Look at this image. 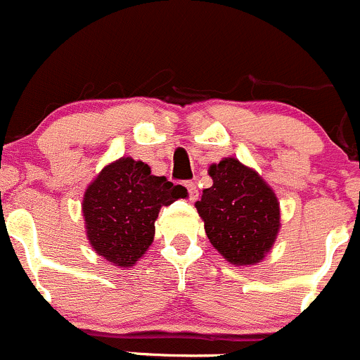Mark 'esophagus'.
<instances>
[{"label": "esophagus", "instance_id": "esophagus-1", "mask_svg": "<svg viewBox=\"0 0 360 360\" xmlns=\"http://www.w3.org/2000/svg\"><path fill=\"white\" fill-rule=\"evenodd\" d=\"M185 187H187V191H188V199H191V201H195L199 195L198 185H195L194 181H185Z\"/></svg>", "mask_w": 360, "mask_h": 360}]
</instances>
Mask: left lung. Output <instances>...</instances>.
<instances>
[{"label": "left lung", "mask_w": 360, "mask_h": 360, "mask_svg": "<svg viewBox=\"0 0 360 360\" xmlns=\"http://www.w3.org/2000/svg\"><path fill=\"white\" fill-rule=\"evenodd\" d=\"M213 185L195 201L206 236L227 262L254 266L266 257L280 231V202L275 191L234 158L208 168Z\"/></svg>", "instance_id": "1"}]
</instances>
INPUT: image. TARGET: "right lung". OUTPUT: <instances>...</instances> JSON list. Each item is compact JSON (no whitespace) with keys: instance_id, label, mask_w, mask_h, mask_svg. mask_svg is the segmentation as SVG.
I'll return each instance as SVG.
<instances>
[{"instance_id":"add662e5","label":"right lung","mask_w":360,"mask_h":360,"mask_svg":"<svg viewBox=\"0 0 360 360\" xmlns=\"http://www.w3.org/2000/svg\"><path fill=\"white\" fill-rule=\"evenodd\" d=\"M187 198V188L150 173L133 158L106 165L84 192L82 213L92 250L110 264L131 268L154 241L162 206Z\"/></svg>"}]
</instances>
